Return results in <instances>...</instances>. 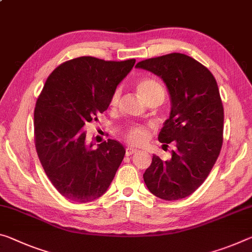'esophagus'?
Returning a JSON list of instances; mask_svg holds the SVG:
<instances>
[{
    "instance_id": "1",
    "label": "esophagus",
    "mask_w": 252,
    "mask_h": 252,
    "mask_svg": "<svg viewBox=\"0 0 252 252\" xmlns=\"http://www.w3.org/2000/svg\"><path fill=\"white\" fill-rule=\"evenodd\" d=\"M135 153H137V149H135V148H133V147H126V156H131V155H133Z\"/></svg>"
}]
</instances>
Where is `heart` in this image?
Masks as SVG:
<instances>
[{"label": "heart", "mask_w": 252, "mask_h": 252, "mask_svg": "<svg viewBox=\"0 0 252 252\" xmlns=\"http://www.w3.org/2000/svg\"><path fill=\"white\" fill-rule=\"evenodd\" d=\"M135 89L139 95L145 99L146 102L149 101L150 98L155 96H158V95H162L165 96V91H163V87L159 84L156 79L150 78V77H143L140 78L139 81L135 83ZM120 98V91L117 89L113 91V93L111 94L109 105L111 107L117 106L118 102ZM150 135V129L149 126H142V125H133L127 127L123 133V137H125L126 140L131 143V145H142L145 143L148 138Z\"/></svg>", "instance_id": "1"}]
</instances>
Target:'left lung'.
Returning a JSON list of instances; mask_svg holds the SVG:
<instances>
[{"label":"left lung","instance_id":"8db88e82","mask_svg":"<svg viewBox=\"0 0 252 252\" xmlns=\"http://www.w3.org/2000/svg\"><path fill=\"white\" fill-rule=\"evenodd\" d=\"M135 67L156 74L170 94V117L159 133L163 146L173 142L171 158L153 156L143 181L166 201L189 196L212 170L223 143L222 99L212 73L189 56L173 53L139 62Z\"/></svg>","mask_w":252,"mask_h":252}]
</instances>
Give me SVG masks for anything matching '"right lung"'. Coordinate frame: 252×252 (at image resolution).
<instances>
[{"label":"right lung","instance_id":"obj_1","mask_svg":"<svg viewBox=\"0 0 252 252\" xmlns=\"http://www.w3.org/2000/svg\"><path fill=\"white\" fill-rule=\"evenodd\" d=\"M135 59L74 58L49 75L34 107V145L55 189L73 202L94 201L113 181L126 150L107 139L95 149L84 126L98 121L111 94L132 69Z\"/></svg>","mask_w":252,"mask_h":252}]
</instances>
